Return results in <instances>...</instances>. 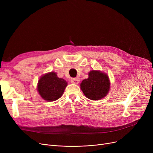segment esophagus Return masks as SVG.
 <instances>
[{
    "label": "esophagus",
    "instance_id": "1",
    "mask_svg": "<svg viewBox=\"0 0 153 153\" xmlns=\"http://www.w3.org/2000/svg\"><path fill=\"white\" fill-rule=\"evenodd\" d=\"M80 81V80L79 78H73L71 79V82L73 83V84H79Z\"/></svg>",
    "mask_w": 153,
    "mask_h": 153
}]
</instances>
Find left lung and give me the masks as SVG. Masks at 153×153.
I'll list each match as a JSON object with an SVG mask.
<instances>
[{"instance_id": "left-lung-1", "label": "left lung", "mask_w": 153, "mask_h": 153, "mask_svg": "<svg viewBox=\"0 0 153 153\" xmlns=\"http://www.w3.org/2000/svg\"><path fill=\"white\" fill-rule=\"evenodd\" d=\"M81 88L88 99L92 100H100L107 95L109 91L108 77L100 71L93 70L89 73V78L83 80Z\"/></svg>"}]
</instances>
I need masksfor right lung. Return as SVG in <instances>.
Returning <instances> with one entry per match:
<instances>
[{
    "mask_svg": "<svg viewBox=\"0 0 153 153\" xmlns=\"http://www.w3.org/2000/svg\"><path fill=\"white\" fill-rule=\"evenodd\" d=\"M67 85L65 80L59 78L56 72H51L39 79L38 91L44 100L52 102L61 97Z\"/></svg>",
    "mask_w": 153,
    "mask_h": 153,
    "instance_id": "add662e5",
    "label": "right lung"
}]
</instances>
